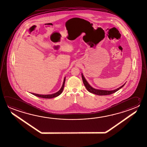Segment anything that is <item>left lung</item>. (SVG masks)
<instances>
[{"instance_id": "1", "label": "left lung", "mask_w": 147, "mask_h": 147, "mask_svg": "<svg viewBox=\"0 0 147 147\" xmlns=\"http://www.w3.org/2000/svg\"><path fill=\"white\" fill-rule=\"evenodd\" d=\"M82 78L83 80V82L84 84V86H86V88L87 89V90L92 93L98 95H110L114 93L115 92H116L117 91H118L119 90H120V88H122L123 86L125 85V84L121 86L119 88L115 89V90H112V91H107V90H97L95 88H94L90 86V85L88 84V82L86 81V79L84 77L83 75L82 74Z\"/></svg>"}]
</instances>
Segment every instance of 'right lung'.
<instances>
[{
    "label": "right lung",
    "mask_w": 147,
    "mask_h": 147,
    "mask_svg": "<svg viewBox=\"0 0 147 147\" xmlns=\"http://www.w3.org/2000/svg\"><path fill=\"white\" fill-rule=\"evenodd\" d=\"M65 78H64V82H63V86H61V88L60 89L59 91H58L57 92H56L55 93L53 94H50V95H40V94H37L32 93L33 95H34L35 96H37L39 97H41V98H54L55 97L61 94L62 93L63 90L64 89V84H65Z\"/></svg>",
    "instance_id": "1"
}]
</instances>
